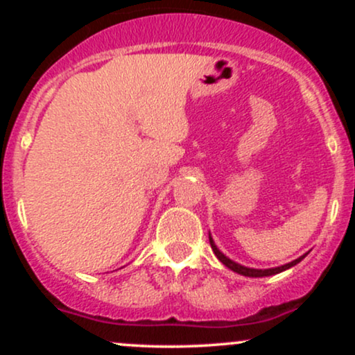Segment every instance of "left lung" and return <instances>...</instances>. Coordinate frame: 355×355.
<instances>
[{
  "label": "left lung",
  "mask_w": 355,
  "mask_h": 355,
  "mask_svg": "<svg viewBox=\"0 0 355 355\" xmlns=\"http://www.w3.org/2000/svg\"><path fill=\"white\" fill-rule=\"evenodd\" d=\"M210 245H211V250H214V254L217 255V259L220 260V262L223 263V266H225V267H229L230 270L237 272V274H240V275H245V277H268V275H275V274H279V272H284V270H287V268H291V267L297 266V263H299L300 260H302L304 257L307 255V254H305V255H302V257H299V259L294 260V262H291V263H285V266H282V267L267 268V270H259V268H248V267L239 266V263L232 262L230 259H227V257L223 255L222 252L218 250L217 245H215V243H214V240H211V237H210Z\"/></svg>",
  "instance_id": "obj_1"
}]
</instances>
